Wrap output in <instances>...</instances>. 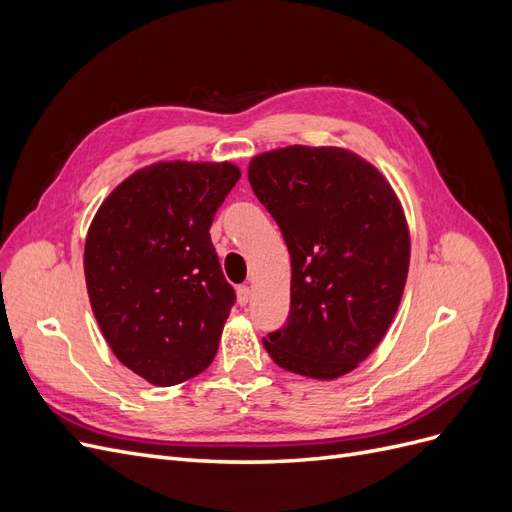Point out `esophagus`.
I'll use <instances>...</instances> for the list:
<instances>
[{
    "label": "esophagus",
    "instance_id": "34e87169",
    "mask_svg": "<svg viewBox=\"0 0 512 512\" xmlns=\"http://www.w3.org/2000/svg\"><path fill=\"white\" fill-rule=\"evenodd\" d=\"M237 299H239L241 305L250 303V299H252V288H250V286H239V288H237Z\"/></svg>",
    "mask_w": 512,
    "mask_h": 512
}]
</instances>
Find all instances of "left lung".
Segmentation results:
<instances>
[{"instance_id": "1", "label": "left lung", "mask_w": 512, "mask_h": 512, "mask_svg": "<svg viewBox=\"0 0 512 512\" xmlns=\"http://www.w3.org/2000/svg\"><path fill=\"white\" fill-rule=\"evenodd\" d=\"M247 179L280 226L292 267L288 322L262 344L292 374H348L382 342L404 294L410 232L395 190L342 147L260 153Z\"/></svg>"}]
</instances>
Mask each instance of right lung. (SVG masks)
<instances>
[{
	"instance_id": "right-lung-1",
	"label": "right lung",
	"mask_w": 512,
	"mask_h": 512,
	"mask_svg": "<svg viewBox=\"0 0 512 512\" xmlns=\"http://www.w3.org/2000/svg\"><path fill=\"white\" fill-rule=\"evenodd\" d=\"M230 162H156L106 196L85 239L89 303L117 359L156 386L205 371L235 305L209 228Z\"/></svg>"
}]
</instances>
